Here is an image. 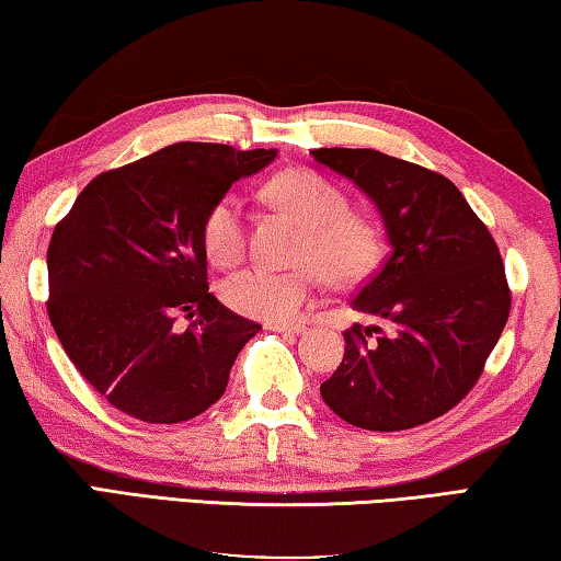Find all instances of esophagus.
Listing matches in <instances>:
<instances>
[{
    "mask_svg": "<svg viewBox=\"0 0 561 561\" xmlns=\"http://www.w3.org/2000/svg\"><path fill=\"white\" fill-rule=\"evenodd\" d=\"M265 328L273 332H286V335H298V332H306V325H302V322H268Z\"/></svg>",
    "mask_w": 561,
    "mask_h": 561,
    "instance_id": "obj_1",
    "label": "esophagus"
}]
</instances>
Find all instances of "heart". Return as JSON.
I'll list each match as a JSON object with an SVG mask.
<instances>
[{
	"label": "heart",
	"mask_w": 561,
	"mask_h": 561,
	"mask_svg": "<svg viewBox=\"0 0 561 561\" xmlns=\"http://www.w3.org/2000/svg\"><path fill=\"white\" fill-rule=\"evenodd\" d=\"M268 196L306 226L296 271L251 265L221 286L226 306L241 316L280 322L298 316L318 286V271L335 286H350L377 268L381 233L375 221L350 211L347 194L312 170H290L271 180ZM204 251L216 265L239 263L245 251L243 204L236 194L216 196L202 219Z\"/></svg>",
	"instance_id": "obj_1"
}]
</instances>
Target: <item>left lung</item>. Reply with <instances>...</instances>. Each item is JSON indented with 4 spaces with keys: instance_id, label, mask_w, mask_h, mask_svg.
Wrapping results in <instances>:
<instances>
[{
    "instance_id": "1",
    "label": "left lung",
    "mask_w": 561,
    "mask_h": 561,
    "mask_svg": "<svg viewBox=\"0 0 561 561\" xmlns=\"http://www.w3.org/2000/svg\"><path fill=\"white\" fill-rule=\"evenodd\" d=\"M385 219L391 253L352 308L387 322L345 330V357L320 385L325 404L367 431L444 416L485 369L510 316L497 243L444 174L379 150L320 147Z\"/></svg>"
}]
</instances>
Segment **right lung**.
Wrapping results in <instances>:
<instances>
[{
    "label": "right lung",
    "mask_w": 561,
    "mask_h": 561,
    "mask_svg": "<svg viewBox=\"0 0 561 561\" xmlns=\"http://www.w3.org/2000/svg\"><path fill=\"white\" fill-rule=\"evenodd\" d=\"M275 150L176 142L98 174L48 243V320L81 377L123 414L180 424L219 401L259 322L209 293L202 219ZM192 319L180 331L175 320Z\"/></svg>",
    "instance_id": "right-lung-1"
}]
</instances>
